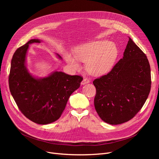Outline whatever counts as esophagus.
<instances>
[{
    "label": "esophagus",
    "mask_w": 159,
    "mask_h": 159,
    "mask_svg": "<svg viewBox=\"0 0 159 159\" xmlns=\"http://www.w3.org/2000/svg\"><path fill=\"white\" fill-rule=\"evenodd\" d=\"M89 82H90L89 79H87V78H84V79H83V80H82V85H84V84H88V83H89Z\"/></svg>",
    "instance_id": "obj_1"
}]
</instances>
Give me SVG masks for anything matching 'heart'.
I'll return each instance as SVG.
<instances>
[{
  "mask_svg": "<svg viewBox=\"0 0 159 159\" xmlns=\"http://www.w3.org/2000/svg\"><path fill=\"white\" fill-rule=\"evenodd\" d=\"M118 55L115 44L107 40L85 43L75 49L74 55L66 52L65 60L72 68H80L79 61L86 62L88 71L93 75H102L109 71Z\"/></svg>",
  "mask_w": 159,
  "mask_h": 159,
  "instance_id": "1",
  "label": "heart"
}]
</instances>
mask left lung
Listing matches in <instances>:
<instances>
[{"mask_svg":"<svg viewBox=\"0 0 159 159\" xmlns=\"http://www.w3.org/2000/svg\"><path fill=\"white\" fill-rule=\"evenodd\" d=\"M94 105L105 122L116 125L134 117L151 89V70L146 55L129 37L124 57L111 71L93 82Z\"/></svg>","mask_w":159,"mask_h":159,"instance_id":"obj_1","label":"left lung"}]
</instances>
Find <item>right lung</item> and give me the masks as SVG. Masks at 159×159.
Returning <instances> with one entry per match:
<instances>
[{"mask_svg":"<svg viewBox=\"0 0 159 159\" xmlns=\"http://www.w3.org/2000/svg\"><path fill=\"white\" fill-rule=\"evenodd\" d=\"M40 43L31 39L19 48L13 55L9 75L10 92L20 111L30 120L48 124L60 118L69 97L80 85L83 78L79 75L54 71L44 78H36L29 73L26 53L29 45ZM58 57H61L57 54Z\"/></svg>","mask_w":159,"mask_h":159,"instance_id":"1","label":"right lung"}]
</instances>
